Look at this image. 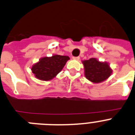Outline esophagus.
I'll return each mask as SVG.
<instances>
[{"label": "esophagus", "mask_w": 135, "mask_h": 135, "mask_svg": "<svg viewBox=\"0 0 135 135\" xmlns=\"http://www.w3.org/2000/svg\"><path fill=\"white\" fill-rule=\"evenodd\" d=\"M72 59H75V60H79L80 59V57H79V56H73V57H72Z\"/></svg>", "instance_id": "esophagus-1"}]
</instances>
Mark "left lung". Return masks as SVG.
<instances>
[{
    "instance_id": "1",
    "label": "left lung",
    "mask_w": 135,
    "mask_h": 135,
    "mask_svg": "<svg viewBox=\"0 0 135 135\" xmlns=\"http://www.w3.org/2000/svg\"><path fill=\"white\" fill-rule=\"evenodd\" d=\"M86 79L94 83H99L107 80L112 74V70L107 62L99 61L95 58H91L83 61Z\"/></svg>"
}]
</instances>
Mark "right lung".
I'll return each mask as SVG.
<instances>
[{
    "label": "right lung",
    "instance_id": "1",
    "mask_svg": "<svg viewBox=\"0 0 135 135\" xmlns=\"http://www.w3.org/2000/svg\"><path fill=\"white\" fill-rule=\"evenodd\" d=\"M69 59V56L59 55L43 57L32 66V72L40 80L45 81L52 80L61 71Z\"/></svg>",
    "mask_w": 135,
    "mask_h": 135
}]
</instances>
